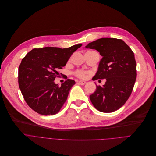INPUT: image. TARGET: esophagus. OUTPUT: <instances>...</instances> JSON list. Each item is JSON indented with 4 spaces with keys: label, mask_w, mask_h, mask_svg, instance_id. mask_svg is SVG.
I'll use <instances>...</instances> for the list:
<instances>
[{
    "label": "esophagus",
    "mask_w": 156,
    "mask_h": 156,
    "mask_svg": "<svg viewBox=\"0 0 156 156\" xmlns=\"http://www.w3.org/2000/svg\"><path fill=\"white\" fill-rule=\"evenodd\" d=\"M78 83H79L80 85L84 86V85L86 84V82L84 81V80H79V81H78Z\"/></svg>",
    "instance_id": "esophagus-1"
}]
</instances>
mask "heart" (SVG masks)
Returning <instances> with one entry per match:
<instances>
[{"mask_svg":"<svg viewBox=\"0 0 156 156\" xmlns=\"http://www.w3.org/2000/svg\"><path fill=\"white\" fill-rule=\"evenodd\" d=\"M89 52L97 53L95 51H89ZM90 74V71L85 70H82V69L77 70L74 72V75L79 79H85Z\"/></svg>","mask_w":156,"mask_h":156,"instance_id":"1","label":"heart"}]
</instances>
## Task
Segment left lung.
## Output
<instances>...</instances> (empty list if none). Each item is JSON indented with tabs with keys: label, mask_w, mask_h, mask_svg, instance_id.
<instances>
[{
	"label": "left lung",
	"mask_w": 156,
	"mask_h": 156,
	"mask_svg": "<svg viewBox=\"0 0 156 156\" xmlns=\"http://www.w3.org/2000/svg\"><path fill=\"white\" fill-rule=\"evenodd\" d=\"M86 48L98 50L103 57L93 80H106L103 86H96L89 96L90 101L99 112H113L126 103L133 90L136 77L134 53L122 40L116 38H100Z\"/></svg>",
	"instance_id": "left-lung-1"
}]
</instances>
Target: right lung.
<instances>
[{
    "mask_svg": "<svg viewBox=\"0 0 156 156\" xmlns=\"http://www.w3.org/2000/svg\"><path fill=\"white\" fill-rule=\"evenodd\" d=\"M81 46L75 44L63 49L34 48L22 59L18 69V83L25 101L33 110L46 116L55 115L60 110L76 82L68 79L59 87L54 80L60 77L58 70Z\"/></svg>",
    "mask_w": 156,
    "mask_h": 156,
    "instance_id": "1",
    "label": "right lung"
}]
</instances>
